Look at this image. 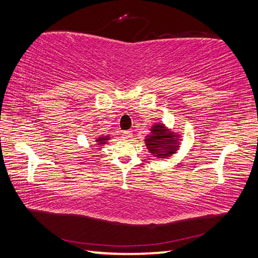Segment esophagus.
Masks as SVG:
<instances>
[{"instance_id": "esophagus-1", "label": "esophagus", "mask_w": 258, "mask_h": 258, "mask_svg": "<svg viewBox=\"0 0 258 258\" xmlns=\"http://www.w3.org/2000/svg\"><path fill=\"white\" fill-rule=\"evenodd\" d=\"M121 136H122V138L124 140H128L130 138H133V133H131V131H129V130H127V131H123Z\"/></svg>"}]
</instances>
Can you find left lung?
Instances as JSON below:
<instances>
[{"mask_svg": "<svg viewBox=\"0 0 258 258\" xmlns=\"http://www.w3.org/2000/svg\"><path fill=\"white\" fill-rule=\"evenodd\" d=\"M181 141V134L168 128L163 122H156L151 125L150 134L146 136L145 145L151 156L162 160L176 153Z\"/></svg>", "mask_w": 258, "mask_h": 258, "instance_id": "left-lung-1", "label": "left lung"}]
</instances>
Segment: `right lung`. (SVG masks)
Listing matches in <instances>:
<instances>
[{"instance_id": "right-lung-1", "label": "right lung", "mask_w": 258, "mask_h": 258, "mask_svg": "<svg viewBox=\"0 0 258 258\" xmlns=\"http://www.w3.org/2000/svg\"><path fill=\"white\" fill-rule=\"evenodd\" d=\"M111 139V135H101V136H97L95 137V145L98 147H102L104 145H107L108 141Z\"/></svg>"}]
</instances>
